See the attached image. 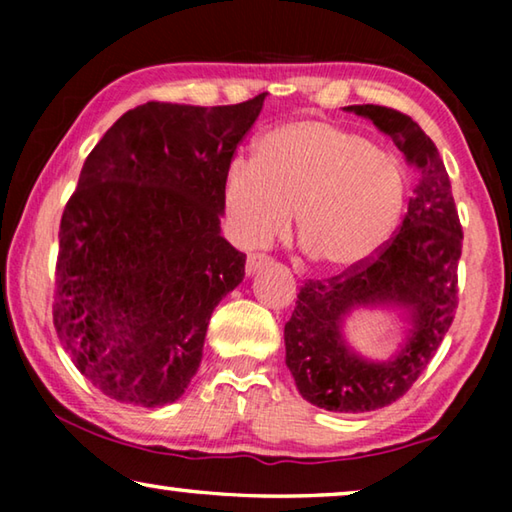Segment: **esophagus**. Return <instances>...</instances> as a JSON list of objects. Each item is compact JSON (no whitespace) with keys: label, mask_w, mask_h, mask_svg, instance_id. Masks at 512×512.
<instances>
[{"label":"esophagus","mask_w":512,"mask_h":512,"mask_svg":"<svg viewBox=\"0 0 512 512\" xmlns=\"http://www.w3.org/2000/svg\"><path fill=\"white\" fill-rule=\"evenodd\" d=\"M266 262H268V259H266L264 255H250V257L246 259V275L250 277V275L259 273V271H262V268L266 266Z\"/></svg>","instance_id":"esophagus-1"}]
</instances>
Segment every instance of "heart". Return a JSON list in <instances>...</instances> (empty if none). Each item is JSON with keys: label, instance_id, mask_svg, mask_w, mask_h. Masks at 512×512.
I'll use <instances>...</instances> for the list:
<instances>
[{"label": "heart", "instance_id": "1", "mask_svg": "<svg viewBox=\"0 0 512 512\" xmlns=\"http://www.w3.org/2000/svg\"><path fill=\"white\" fill-rule=\"evenodd\" d=\"M409 198V169L393 151L320 119L273 126L255 160L230 162L223 207L230 237L246 250L298 237L329 271L368 264L388 244Z\"/></svg>", "mask_w": 512, "mask_h": 512}]
</instances>
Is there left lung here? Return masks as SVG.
I'll return each instance as SVG.
<instances>
[{
    "mask_svg": "<svg viewBox=\"0 0 512 512\" xmlns=\"http://www.w3.org/2000/svg\"><path fill=\"white\" fill-rule=\"evenodd\" d=\"M388 135L415 173L400 232L368 264L327 282H305L284 325L287 368L318 409L366 413L409 391L449 332L456 311L461 223L440 153L411 117L384 106H348ZM393 310L403 341L388 360H370L344 336L354 310Z\"/></svg>",
    "mask_w": 512,
    "mask_h": 512,
    "instance_id": "1",
    "label": "left lung"
}]
</instances>
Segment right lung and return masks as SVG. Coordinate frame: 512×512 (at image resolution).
<instances>
[{"label": "right lung", "instance_id": "1", "mask_svg": "<svg viewBox=\"0 0 512 512\" xmlns=\"http://www.w3.org/2000/svg\"><path fill=\"white\" fill-rule=\"evenodd\" d=\"M264 99L149 101L85 160L60 219L54 327L112 400L171 404L201 366L212 311L246 275L221 235L223 180Z\"/></svg>", "mask_w": 512, "mask_h": 512}]
</instances>
